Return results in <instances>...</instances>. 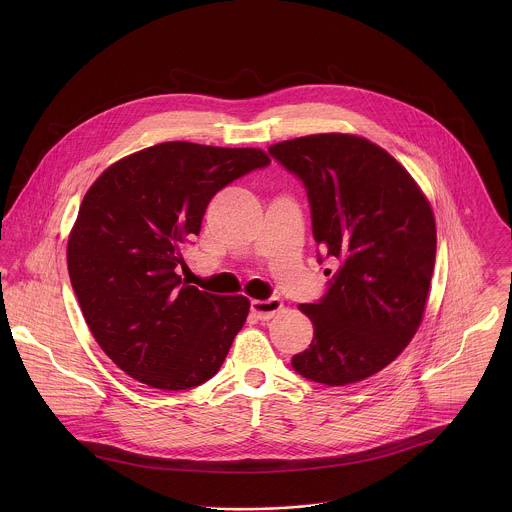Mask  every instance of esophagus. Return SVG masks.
<instances>
[{
    "mask_svg": "<svg viewBox=\"0 0 512 512\" xmlns=\"http://www.w3.org/2000/svg\"><path fill=\"white\" fill-rule=\"evenodd\" d=\"M282 307H284V303L278 299V297H270V299H254L252 303H250V309H252V313L260 319V321H266V319H270V317H274L278 311H282Z\"/></svg>",
    "mask_w": 512,
    "mask_h": 512,
    "instance_id": "obj_1",
    "label": "esophagus"
}]
</instances>
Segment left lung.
<instances>
[{"instance_id": "1", "label": "left lung", "mask_w": 512, "mask_h": 512, "mask_svg": "<svg viewBox=\"0 0 512 512\" xmlns=\"http://www.w3.org/2000/svg\"><path fill=\"white\" fill-rule=\"evenodd\" d=\"M268 151L303 183L313 238L339 260L325 295L299 305L315 335L293 355V370L327 386L365 380L422 323L436 264L432 207L410 173L365 138L315 134Z\"/></svg>"}]
</instances>
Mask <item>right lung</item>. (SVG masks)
I'll return each mask as SVG.
<instances>
[{
	"label": "right lung",
	"instance_id": "right-lung-1",
	"mask_svg": "<svg viewBox=\"0 0 512 512\" xmlns=\"http://www.w3.org/2000/svg\"><path fill=\"white\" fill-rule=\"evenodd\" d=\"M266 165L254 147L165 142L116 161L84 195L67 246L71 284L96 343L132 378L187 390L219 372L250 301L201 292L177 270L211 199Z\"/></svg>",
	"mask_w": 512,
	"mask_h": 512
}]
</instances>
